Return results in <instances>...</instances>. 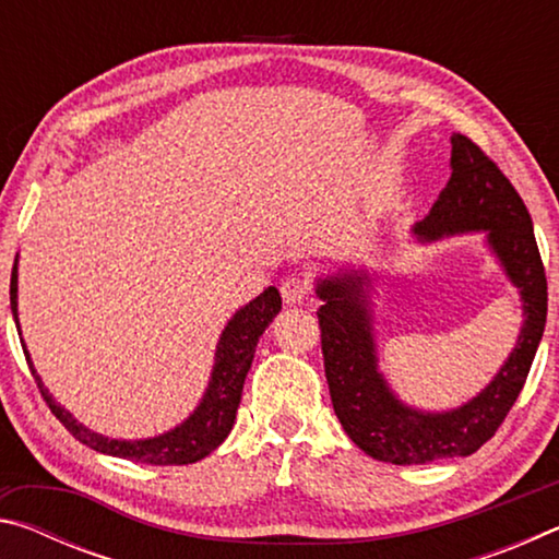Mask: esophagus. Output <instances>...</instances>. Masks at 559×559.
Segmentation results:
<instances>
[{
  "label": "esophagus",
  "instance_id": "34e87169",
  "mask_svg": "<svg viewBox=\"0 0 559 559\" xmlns=\"http://www.w3.org/2000/svg\"><path fill=\"white\" fill-rule=\"evenodd\" d=\"M281 296L290 306H296V302H302L310 296V281L306 276H300V273H290L281 281Z\"/></svg>",
  "mask_w": 559,
  "mask_h": 559
}]
</instances>
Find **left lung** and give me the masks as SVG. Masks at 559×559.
Instances as JSON below:
<instances>
[{"instance_id":"obj_1","label":"left lung","mask_w":559,"mask_h":559,"mask_svg":"<svg viewBox=\"0 0 559 559\" xmlns=\"http://www.w3.org/2000/svg\"><path fill=\"white\" fill-rule=\"evenodd\" d=\"M486 229L510 281L520 288L525 325L508 362L476 400L447 414L406 409L386 390L374 367V345L367 313L365 276L320 281L318 308L330 400L340 424L367 456L404 463L471 456L493 439L527 380L547 318V278L533 219L510 179L471 138H451V179L416 234Z\"/></svg>"}]
</instances>
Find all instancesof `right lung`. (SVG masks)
<instances>
[{
    "instance_id": "add662e5",
    "label": "right lung",
    "mask_w": 559,
    "mask_h": 559,
    "mask_svg": "<svg viewBox=\"0 0 559 559\" xmlns=\"http://www.w3.org/2000/svg\"><path fill=\"white\" fill-rule=\"evenodd\" d=\"M9 300H12V316L19 328L16 263L12 269V283H9ZM278 310H281V293L276 288L263 290L257 300H251L249 306L241 308L239 313L229 320V325H226L224 335L219 340V347H216V365L212 372L210 390H206L202 404L197 406V412L189 416L182 427H177L173 431L163 433V437L147 439V441L106 439L100 437V433H93L86 427H81V424L75 421L69 412L61 409V406L51 400V394L44 390L39 374L34 372L32 359L26 355V347H24V355L46 406H49L56 419L63 424L66 431H71L81 443H86V447L96 449L100 453H108V456L153 463V466H187V463H194L204 456H210V453L226 439V433L231 431L236 409H239V402H241L246 372H249L253 353H257V343L263 335V330L269 328L271 320L276 318Z\"/></svg>"
}]
</instances>
